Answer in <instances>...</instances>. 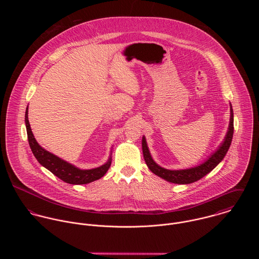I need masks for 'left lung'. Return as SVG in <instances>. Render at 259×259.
I'll return each instance as SVG.
<instances>
[{"instance_id":"left-lung-1","label":"left lung","mask_w":259,"mask_h":259,"mask_svg":"<svg viewBox=\"0 0 259 259\" xmlns=\"http://www.w3.org/2000/svg\"><path fill=\"white\" fill-rule=\"evenodd\" d=\"M232 137H233V111H232V108L230 107V122H229V127L227 131L226 137L224 139V142L222 143L220 148L202 164L195 166V167H191V168H187V169H181V170H169V169L160 167L151 158L149 150H148V145H147V141L145 138H143L144 157H145V160L147 162L148 168L154 175H156L159 178H161L169 183H172V184L187 185V184H191V183L197 182L198 180L202 179L204 176H206L208 172H210L222 161L224 155L226 154L228 148L230 147Z\"/></svg>"}]
</instances>
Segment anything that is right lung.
<instances>
[{
    "label": "right lung",
    "mask_w": 259,
    "mask_h": 259,
    "mask_svg": "<svg viewBox=\"0 0 259 259\" xmlns=\"http://www.w3.org/2000/svg\"><path fill=\"white\" fill-rule=\"evenodd\" d=\"M25 121H26L29 145L37 161L47 169H49L53 175L61 179L63 182L71 185H85V184L95 182L97 180H100L109 170L111 166V157L109 158L107 163H105L100 167L82 170L70 164L69 162L61 159L55 154L45 150L37 144L32 133L29 118H28V108L25 113Z\"/></svg>",
    "instance_id": "right-lung-1"
}]
</instances>
